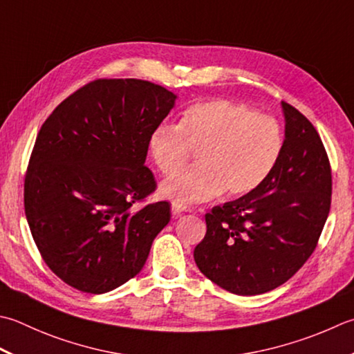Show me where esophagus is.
<instances>
[{
	"mask_svg": "<svg viewBox=\"0 0 354 354\" xmlns=\"http://www.w3.org/2000/svg\"><path fill=\"white\" fill-rule=\"evenodd\" d=\"M184 212H187V207L185 205L176 204V203L171 204V214H173V216H179V214L184 213Z\"/></svg>",
	"mask_w": 354,
	"mask_h": 354,
	"instance_id": "obj_1",
	"label": "esophagus"
}]
</instances>
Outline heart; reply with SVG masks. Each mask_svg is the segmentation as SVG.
Returning <instances> with one entry per match:
<instances>
[{"mask_svg": "<svg viewBox=\"0 0 354 354\" xmlns=\"http://www.w3.org/2000/svg\"><path fill=\"white\" fill-rule=\"evenodd\" d=\"M147 149L164 176L181 170L196 151V167L171 176L159 189L173 203L190 204L223 192L234 198L258 189L279 161L283 131L273 116L212 100L193 104L176 126L155 127Z\"/></svg>", "mask_w": 354, "mask_h": 354, "instance_id": "b5f03b06", "label": "heart"}]
</instances>
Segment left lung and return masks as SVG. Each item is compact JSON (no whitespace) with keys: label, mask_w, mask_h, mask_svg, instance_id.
<instances>
[{"label":"left lung","mask_w":354,"mask_h":354,"mask_svg":"<svg viewBox=\"0 0 354 354\" xmlns=\"http://www.w3.org/2000/svg\"><path fill=\"white\" fill-rule=\"evenodd\" d=\"M283 150L252 193L213 207L195 247L201 273L227 292L253 296L282 286L315 252L331 204V169L321 136L282 101Z\"/></svg>","instance_id":"8db88e82"}]
</instances>
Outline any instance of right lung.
Here are the masks:
<instances>
[{"label":"right lung","mask_w":354,"mask_h":354,"mask_svg":"<svg viewBox=\"0 0 354 354\" xmlns=\"http://www.w3.org/2000/svg\"><path fill=\"white\" fill-rule=\"evenodd\" d=\"M176 95L142 80H96L47 118L24 179V210L48 268L101 295L141 272L169 224L167 201L133 209L156 189L145 167L150 131Z\"/></svg>","instance_id":"right-lung-1"}]
</instances>
